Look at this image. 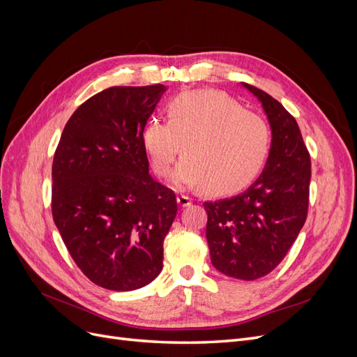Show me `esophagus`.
<instances>
[{"label":"esophagus","mask_w":357,"mask_h":357,"mask_svg":"<svg viewBox=\"0 0 357 357\" xmlns=\"http://www.w3.org/2000/svg\"><path fill=\"white\" fill-rule=\"evenodd\" d=\"M177 202H178L180 207H189V205L192 204V198H189L186 195H178Z\"/></svg>","instance_id":"34e87169"}]
</instances>
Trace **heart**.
Here are the masks:
<instances>
[{
    "label": "heart",
    "instance_id": "obj_1",
    "mask_svg": "<svg viewBox=\"0 0 357 357\" xmlns=\"http://www.w3.org/2000/svg\"><path fill=\"white\" fill-rule=\"evenodd\" d=\"M142 144L156 176H168L181 149L185 156L172 183L228 195L250 185L261 172L271 149V134L261 116L244 110L228 95L188 91L168 101L167 121L150 119L143 128Z\"/></svg>",
    "mask_w": 357,
    "mask_h": 357
}]
</instances>
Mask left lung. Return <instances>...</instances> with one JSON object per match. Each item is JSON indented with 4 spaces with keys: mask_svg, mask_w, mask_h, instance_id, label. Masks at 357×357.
I'll return each mask as SVG.
<instances>
[{
    "mask_svg": "<svg viewBox=\"0 0 357 357\" xmlns=\"http://www.w3.org/2000/svg\"><path fill=\"white\" fill-rule=\"evenodd\" d=\"M262 102L273 139L253 185L232 198L204 202L211 264L222 274L256 280L283 261L305 223L311 159L299 126L271 95L243 83Z\"/></svg>",
    "mask_w": 357,
    "mask_h": 357,
    "instance_id": "1",
    "label": "left lung"
}]
</instances>
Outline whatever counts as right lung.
Here are the masks:
<instances>
[{"mask_svg": "<svg viewBox=\"0 0 357 357\" xmlns=\"http://www.w3.org/2000/svg\"><path fill=\"white\" fill-rule=\"evenodd\" d=\"M164 84L113 86L84 101L63 128L52 165V214L92 283L128 291L162 271L176 193L149 174L142 132Z\"/></svg>", "mask_w": 357, "mask_h": 357, "instance_id": "right-lung-1", "label": "right lung"}]
</instances>
